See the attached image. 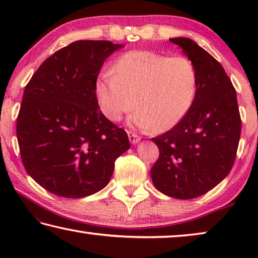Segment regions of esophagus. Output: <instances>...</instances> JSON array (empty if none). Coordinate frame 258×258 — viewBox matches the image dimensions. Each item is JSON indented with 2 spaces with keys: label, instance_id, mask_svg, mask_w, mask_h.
<instances>
[{
  "label": "esophagus",
  "instance_id": "1",
  "mask_svg": "<svg viewBox=\"0 0 258 258\" xmlns=\"http://www.w3.org/2000/svg\"><path fill=\"white\" fill-rule=\"evenodd\" d=\"M127 135H128V139H130V141H131V143H132V145H135V143H138L140 140H141V138H140L138 134L131 132V131H128Z\"/></svg>",
  "mask_w": 258,
  "mask_h": 258
}]
</instances>
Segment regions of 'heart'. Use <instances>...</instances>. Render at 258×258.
<instances>
[{"label":"heart","mask_w":258,"mask_h":258,"mask_svg":"<svg viewBox=\"0 0 258 258\" xmlns=\"http://www.w3.org/2000/svg\"><path fill=\"white\" fill-rule=\"evenodd\" d=\"M198 73L187 56H166L152 51L120 55L111 72L95 83L102 115L117 121L137 107L130 124L141 130L166 132L182 121L195 103Z\"/></svg>","instance_id":"1"}]
</instances>
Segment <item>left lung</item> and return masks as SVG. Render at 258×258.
<instances>
[{"label":"left lung","instance_id":"obj_1","mask_svg":"<svg viewBox=\"0 0 258 258\" xmlns=\"http://www.w3.org/2000/svg\"><path fill=\"white\" fill-rule=\"evenodd\" d=\"M169 41L195 63L198 91L182 121L152 139L159 158L150 174L154 185L164 195L192 199L228 176L237 156L241 119L237 92L221 63L190 38Z\"/></svg>","mask_w":258,"mask_h":258}]
</instances>
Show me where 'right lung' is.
<instances>
[{"label": "right lung", "instance_id": "right-lung-1", "mask_svg": "<svg viewBox=\"0 0 258 258\" xmlns=\"http://www.w3.org/2000/svg\"><path fill=\"white\" fill-rule=\"evenodd\" d=\"M123 46L74 42L49 56L25 87L17 118L21 160L51 194L83 198L100 191L130 149L127 133L102 115L95 97L104 60Z\"/></svg>", "mask_w": 258, "mask_h": 258}]
</instances>
